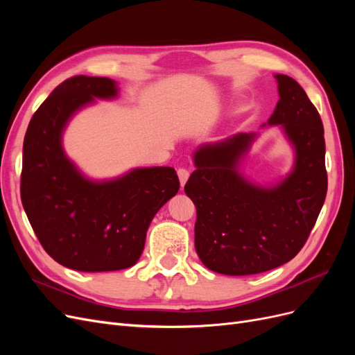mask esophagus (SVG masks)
Here are the masks:
<instances>
[{"mask_svg":"<svg viewBox=\"0 0 355 355\" xmlns=\"http://www.w3.org/2000/svg\"><path fill=\"white\" fill-rule=\"evenodd\" d=\"M178 176H179V180H180V187L184 188L185 184H187L188 178H189V170H188V168H184V167L178 168Z\"/></svg>","mask_w":355,"mask_h":355,"instance_id":"1","label":"esophagus"}]
</instances>
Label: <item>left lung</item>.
I'll return each instance as SVG.
<instances>
[{
  "label": "left lung",
  "mask_w": 355,
  "mask_h": 355,
  "mask_svg": "<svg viewBox=\"0 0 355 355\" xmlns=\"http://www.w3.org/2000/svg\"><path fill=\"white\" fill-rule=\"evenodd\" d=\"M280 101L268 125H282L295 149L293 170L274 187L240 173L254 133H237L194 153L185 192L196 204V250L209 270L250 275L274 270L302 249L327 192L324 128L305 90L275 73Z\"/></svg>",
  "instance_id": "1"
}]
</instances>
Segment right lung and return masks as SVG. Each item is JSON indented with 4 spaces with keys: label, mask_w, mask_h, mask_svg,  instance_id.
<instances>
[{
    "label": "right lung",
    "mask_w": 355,
    "mask_h": 355,
    "mask_svg": "<svg viewBox=\"0 0 355 355\" xmlns=\"http://www.w3.org/2000/svg\"><path fill=\"white\" fill-rule=\"evenodd\" d=\"M116 83L77 75L59 84L32 115L24 141L20 197L32 230L60 265L118 271L141 257L157 211L178 194L173 167H142L112 180L80 173L62 148L72 115L94 99H114Z\"/></svg>",
    "instance_id": "right-lung-1"
}]
</instances>
